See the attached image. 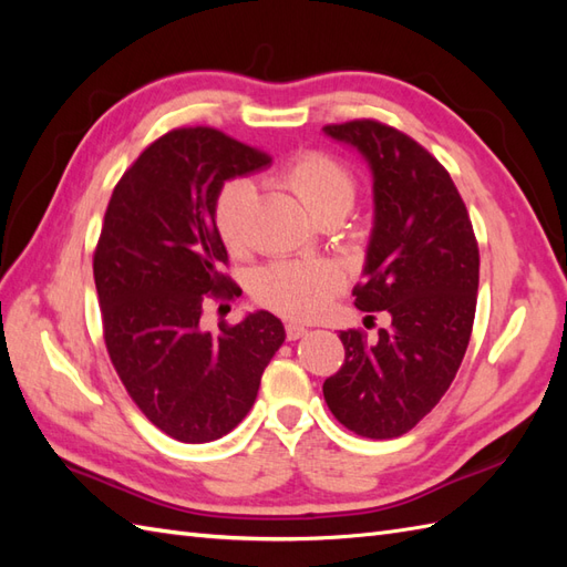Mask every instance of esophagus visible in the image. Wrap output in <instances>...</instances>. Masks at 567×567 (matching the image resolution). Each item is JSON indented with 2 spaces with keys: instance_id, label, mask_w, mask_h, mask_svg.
I'll return each instance as SVG.
<instances>
[{
  "instance_id": "esophagus-1",
  "label": "esophagus",
  "mask_w": 567,
  "mask_h": 567,
  "mask_svg": "<svg viewBox=\"0 0 567 567\" xmlns=\"http://www.w3.org/2000/svg\"><path fill=\"white\" fill-rule=\"evenodd\" d=\"M309 329L299 327V323H285V333H287V341H297L302 339V336H307Z\"/></svg>"
}]
</instances>
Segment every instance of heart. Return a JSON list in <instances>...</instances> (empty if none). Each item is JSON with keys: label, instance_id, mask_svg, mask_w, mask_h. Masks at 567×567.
I'll list each match as a JSON object with an SVG mask.
<instances>
[{"label": "heart", "instance_id": "heart-1", "mask_svg": "<svg viewBox=\"0 0 567 567\" xmlns=\"http://www.w3.org/2000/svg\"><path fill=\"white\" fill-rule=\"evenodd\" d=\"M277 183L287 187L305 204L315 219L343 216L353 207L355 183L351 173L329 155L302 153L277 173ZM256 199L250 179L236 177L221 187L214 204V226L221 244L238 252L246 248V221ZM343 275L331 262H270L252 275L250 292L258 305L287 319H315L329 307L331 297L341 290Z\"/></svg>", "mask_w": 567, "mask_h": 567}]
</instances>
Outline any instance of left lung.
I'll use <instances>...</instances> for the list:
<instances>
[{
    "label": "left lung",
    "mask_w": 567,
    "mask_h": 567,
    "mask_svg": "<svg viewBox=\"0 0 567 567\" xmlns=\"http://www.w3.org/2000/svg\"><path fill=\"white\" fill-rule=\"evenodd\" d=\"M370 165L375 221L360 311H388L390 327L370 343L341 331V370L323 382V400L341 424L365 439L414 429L451 388L473 333L480 250L449 171L402 131L375 118L323 126ZM372 319V317H370Z\"/></svg>",
    "instance_id": "left-lung-1"
}]
</instances>
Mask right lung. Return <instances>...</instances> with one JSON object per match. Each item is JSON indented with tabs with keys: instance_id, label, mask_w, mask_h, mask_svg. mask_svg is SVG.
I'll list each match as a JSON object with an SVG mask.
<instances>
[{
	"instance_id": "add662e5",
	"label": "right lung",
	"mask_w": 567,
	"mask_h": 567,
	"mask_svg": "<svg viewBox=\"0 0 567 567\" xmlns=\"http://www.w3.org/2000/svg\"><path fill=\"white\" fill-rule=\"evenodd\" d=\"M270 163L216 128H175L118 179L94 250L104 343L151 424L183 443L226 436L250 412L282 321L256 311L202 331L207 297L231 299L228 256L214 226L226 179Z\"/></svg>"
}]
</instances>
